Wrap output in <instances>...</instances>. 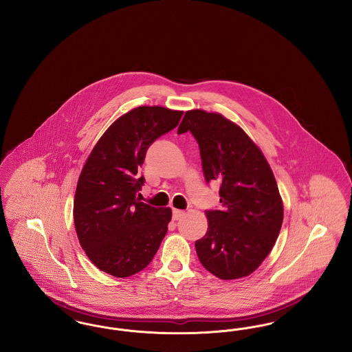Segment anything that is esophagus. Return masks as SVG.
<instances>
[{"label":"esophagus","instance_id":"obj_1","mask_svg":"<svg viewBox=\"0 0 352 352\" xmlns=\"http://www.w3.org/2000/svg\"><path fill=\"white\" fill-rule=\"evenodd\" d=\"M184 211L182 210H177V208H174L173 210V219L174 220H179V219L184 218Z\"/></svg>","mask_w":352,"mask_h":352}]
</instances>
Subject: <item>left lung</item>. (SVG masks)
Masks as SVG:
<instances>
[{
  "label": "left lung",
  "instance_id": "left-lung-1",
  "mask_svg": "<svg viewBox=\"0 0 352 352\" xmlns=\"http://www.w3.org/2000/svg\"><path fill=\"white\" fill-rule=\"evenodd\" d=\"M199 145L206 182L220 184V208L207 210L208 228L195 241L199 261L221 280L250 276L272 251L284 207L272 168L247 133L219 113H184L178 134Z\"/></svg>",
  "mask_w": 352,
  "mask_h": 352
}]
</instances>
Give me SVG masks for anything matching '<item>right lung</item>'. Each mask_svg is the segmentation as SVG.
<instances>
[{"mask_svg": "<svg viewBox=\"0 0 352 352\" xmlns=\"http://www.w3.org/2000/svg\"><path fill=\"white\" fill-rule=\"evenodd\" d=\"M184 112L138 107L118 118L101 135L80 173L74 221L80 245L98 268L129 277L151 264L171 220L170 208L138 198L145 154L173 131Z\"/></svg>", "mask_w": 352, "mask_h": 352, "instance_id": "add662e5", "label": "right lung"}]
</instances>
